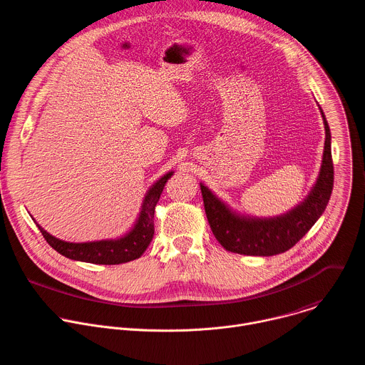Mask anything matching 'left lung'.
Returning a JSON list of instances; mask_svg holds the SVG:
<instances>
[{
	"label": "left lung",
	"instance_id": "left-lung-1",
	"mask_svg": "<svg viewBox=\"0 0 365 365\" xmlns=\"http://www.w3.org/2000/svg\"><path fill=\"white\" fill-rule=\"evenodd\" d=\"M325 146L318 179L308 196L289 212L274 217L242 216L232 210L203 183V205L210 229L219 244L229 252L254 257H272L291 250L324 213L334 186L331 132L324 115Z\"/></svg>",
	"mask_w": 365,
	"mask_h": 365
}]
</instances>
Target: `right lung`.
Instances as JSON below:
<instances>
[{
    "mask_svg": "<svg viewBox=\"0 0 365 365\" xmlns=\"http://www.w3.org/2000/svg\"><path fill=\"white\" fill-rule=\"evenodd\" d=\"M172 175L173 172L166 173L148 190L135 226L121 237L74 244V242H66L50 235L38 223L37 226L48 242V245L68 259L97 265H118L130 262L140 258L150 245L155 235V207Z\"/></svg>",
    "mask_w": 365,
    "mask_h": 365,
    "instance_id": "1",
    "label": "right lung"
}]
</instances>
